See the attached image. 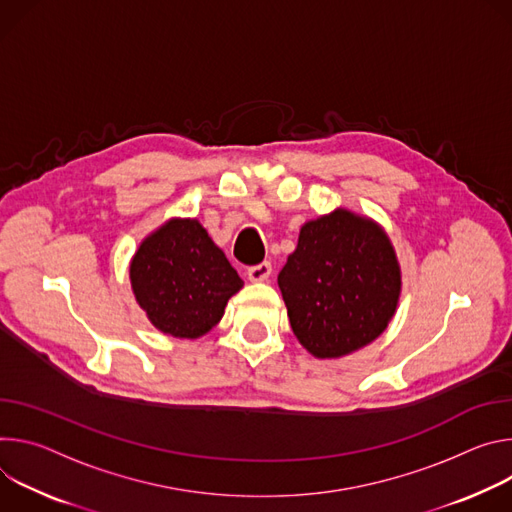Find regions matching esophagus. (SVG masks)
I'll use <instances>...</instances> for the list:
<instances>
[{
	"instance_id": "obj_1",
	"label": "esophagus",
	"mask_w": 512,
	"mask_h": 512,
	"mask_svg": "<svg viewBox=\"0 0 512 512\" xmlns=\"http://www.w3.org/2000/svg\"><path fill=\"white\" fill-rule=\"evenodd\" d=\"M270 274H272V264L270 262H260V264L248 268V278L252 282H264V280L270 278Z\"/></svg>"
}]
</instances>
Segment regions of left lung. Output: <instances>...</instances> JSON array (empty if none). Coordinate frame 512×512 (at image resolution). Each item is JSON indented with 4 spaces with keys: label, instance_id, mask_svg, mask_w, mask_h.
<instances>
[{
    "label": "left lung",
    "instance_id": "8db88e82",
    "mask_svg": "<svg viewBox=\"0 0 512 512\" xmlns=\"http://www.w3.org/2000/svg\"><path fill=\"white\" fill-rule=\"evenodd\" d=\"M278 287L301 346L321 360L342 358L388 327L401 266L378 223L339 207L301 227Z\"/></svg>",
    "mask_w": 512,
    "mask_h": 512
}]
</instances>
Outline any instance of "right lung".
<instances>
[{"instance_id": "right-lung-1", "label": "right lung", "mask_w": 512, "mask_h": 512, "mask_svg": "<svg viewBox=\"0 0 512 512\" xmlns=\"http://www.w3.org/2000/svg\"><path fill=\"white\" fill-rule=\"evenodd\" d=\"M132 291L150 323L197 339L223 317L244 280L197 219H168L142 240L130 262Z\"/></svg>"}]
</instances>
